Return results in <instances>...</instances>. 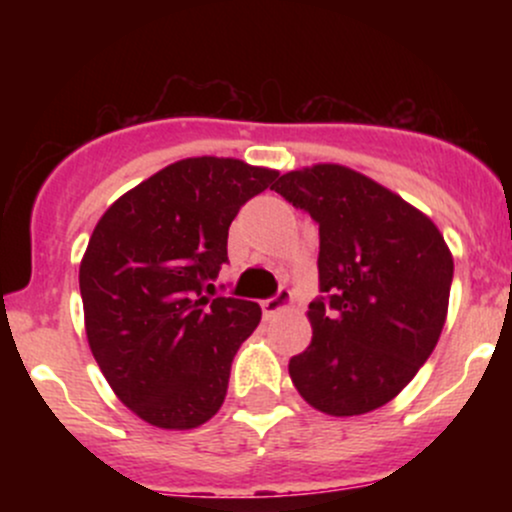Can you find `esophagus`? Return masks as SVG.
Returning a JSON list of instances; mask_svg holds the SVG:
<instances>
[{
  "mask_svg": "<svg viewBox=\"0 0 512 512\" xmlns=\"http://www.w3.org/2000/svg\"><path fill=\"white\" fill-rule=\"evenodd\" d=\"M291 305H293L291 291L289 289H281L274 298H267V301H262V310H264V315L272 317L276 313H281V310H289Z\"/></svg>",
  "mask_w": 512,
  "mask_h": 512,
  "instance_id": "obj_1",
  "label": "esophagus"
}]
</instances>
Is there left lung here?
I'll return each instance as SVG.
<instances>
[{
  "mask_svg": "<svg viewBox=\"0 0 512 512\" xmlns=\"http://www.w3.org/2000/svg\"><path fill=\"white\" fill-rule=\"evenodd\" d=\"M320 226L313 339L289 361L310 407L330 416L380 409L411 383L448 317L452 252L424 211L339 163L289 170L272 185Z\"/></svg>",
  "mask_w": 512,
  "mask_h": 512,
  "instance_id": "8db88e82",
  "label": "left lung"
}]
</instances>
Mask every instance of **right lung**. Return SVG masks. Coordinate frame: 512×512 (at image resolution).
I'll return each mask as SVG.
<instances>
[{"label": "right lung", "instance_id": "right-lung-1", "mask_svg": "<svg viewBox=\"0 0 512 512\" xmlns=\"http://www.w3.org/2000/svg\"><path fill=\"white\" fill-rule=\"evenodd\" d=\"M279 170L240 158L170 163L110 204L81 257L84 325L98 368L125 407L166 431L207 424L231 363L260 325L240 298L204 286L228 260V226Z\"/></svg>", "mask_w": 512, "mask_h": 512}]
</instances>
